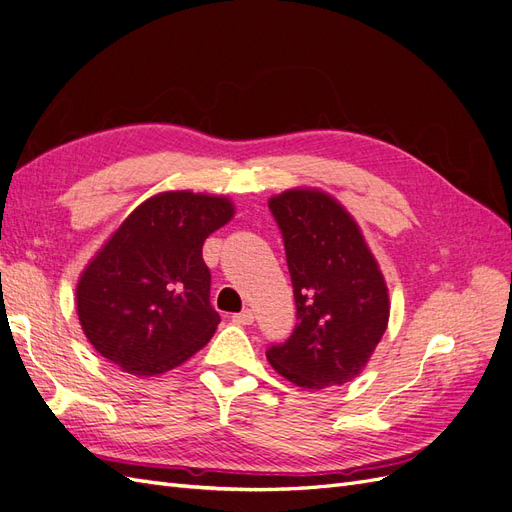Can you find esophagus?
I'll use <instances>...</instances> for the list:
<instances>
[{"mask_svg":"<svg viewBox=\"0 0 512 512\" xmlns=\"http://www.w3.org/2000/svg\"><path fill=\"white\" fill-rule=\"evenodd\" d=\"M232 322H235V324H252L254 322V312H252V309H243L241 314L232 316Z\"/></svg>","mask_w":512,"mask_h":512,"instance_id":"1","label":"esophagus"}]
</instances>
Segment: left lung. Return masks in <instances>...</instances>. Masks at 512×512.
<instances>
[{
    "label": "left lung",
    "instance_id": "obj_1",
    "mask_svg": "<svg viewBox=\"0 0 512 512\" xmlns=\"http://www.w3.org/2000/svg\"><path fill=\"white\" fill-rule=\"evenodd\" d=\"M280 224L297 303V327L267 359L301 389L354 380L389 327L391 301L356 220L331 194L292 188L269 198Z\"/></svg>",
    "mask_w": 512,
    "mask_h": 512
}]
</instances>
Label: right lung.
Wrapping results in <instances>:
<instances>
[{"label": "right lung", "mask_w": 512, "mask_h": 512, "mask_svg": "<svg viewBox=\"0 0 512 512\" xmlns=\"http://www.w3.org/2000/svg\"><path fill=\"white\" fill-rule=\"evenodd\" d=\"M232 215L228 196L168 190L115 228L76 284V314L100 356L149 378L209 342L220 314L209 303L203 243Z\"/></svg>", "instance_id": "add662e5"}]
</instances>
